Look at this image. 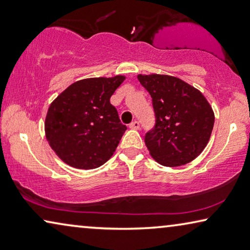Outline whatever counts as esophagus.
<instances>
[{"mask_svg":"<svg viewBox=\"0 0 250 250\" xmlns=\"http://www.w3.org/2000/svg\"><path fill=\"white\" fill-rule=\"evenodd\" d=\"M129 128L135 129V130H138V129L140 128V124H139V121H133V122H131V124L129 125Z\"/></svg>","mask_w":250,"mask_h":250,"instance_id":"esophagus-1","label":"esophagus"}]
</instances>
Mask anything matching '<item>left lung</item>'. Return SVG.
Here are the masks:
<instances>
[{
	"instance_id": "obj_1",
	"label": "left lung",
	"mask_w": 250,
	"mask_h": 250,
	"mask_svg": "<svg viewBox=\"0 0 250 250\" xmlns=\"http://www.w3.org/2000/svg\"><path fill=\"white\" fill-rule=\"evenodd\" d=\"M152 99L154 128L145 136L151 157L167 167L195 159L208 143L214 113L195 87L169 75H138Z\"/></svg>"
}]
</instances>
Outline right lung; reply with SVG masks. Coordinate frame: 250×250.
Returning a JSON list of instances; mask_svg holds the SVG:
<instances>
[{
  "label": "right lung",
  "instance_id": "add662e5",
  "mask_svg": "<svg viewBox=\"0 0 250 250\" xmlns=\"http://www.w3.org/2000/svg\"><path fill=\"white\" fill-rule=\"evenodd\" d=\"M125 76L86 78L69 85L48 109L44 131L62 162L92 169L109 161L126 126L110 103Z\"/></svg>",
  "mask_w": 250,
  "mask_h": 250
}]
</instances>
